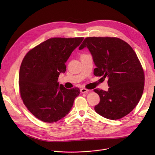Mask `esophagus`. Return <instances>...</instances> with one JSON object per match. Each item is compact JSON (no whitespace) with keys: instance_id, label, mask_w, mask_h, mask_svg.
<instances>
[{"instance_id":"34e87169","label":"esophagus","mask_w":155,"mask_h":155,"mask_svg":"<svg viewBox=\"0 0 155 155\" xmlns=\"http://www.w3.org/2000/svg\"><path fill=\"white\" fill-rule=\"evenodd\" d=\"M80 92L82 93H87L89 92V90L85 88H82L80 89Z\"/></svg>"}]
</instances>
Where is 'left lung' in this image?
<instances>
[{
  "label": "left lung",
  "mask_w": 155,
  "mask_h": 155,
  "mask_svg": "<svg viewBox=\"0 0 155 155\" xmlns=\"http://www.w3.org/2000/svg\"><path fill=\"white\" fill-rule=\"evenodd\" d=\"M91 51L96 77L108 78L107 91L94 90L100 97L94 109L101 116L117 120L131 112L142 96L144 73L137 56L128 43L115 37H87L79 47Z\"/></svg>",
  "instance_id": "left-lung-1"
}]
</instances>
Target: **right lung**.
<instances>
[{
	"label": "right lung",
	"instance_id": "right-lung-1",
	"mask_svg": "<svg viewBox=\"0 0 155 155\" xmlns=\"http://www.w3.org/2000/svg\"><path fill=\"white\" fill-rule=\"evenodd\" d=\"M83 39L50 38L24 57L19 75L21 99L32 114L45 123H54L68 114L80 92L77 87L67 89L59 85L58 78L66 71L65 63Z\"/></svg>",
	"mask_w": 155,
	"mask_h": 155
}]
</instances>
